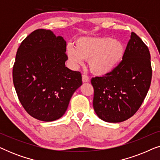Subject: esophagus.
<instances>
[{"instance_id": "obj_1", "label": "esophagus", "mask_w": 160, "mask_h": 160, "mask_svg": "<svg viewBox=\"0 0 160 160\" xmlns=\"http://www.w3.org/2000/svg\"><path fill=\"white\" fill-rule=\"evenodd\" d=\"M82 82L85 83V82H89V76L87 75H83L82 76Z\"/></svg>"}]
</instances>
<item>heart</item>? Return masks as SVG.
<instances>
[{"mask_svg":"<svg viewBox=\"0 0 160 160\" xmlns=\"http://www.w3.org/2000/svg\"><path fill=\"white\" fill-rule=\"evenodd\" d=\"M66 54L74 65L89 61V69L97 76L112 73L124 60L125 47L122 41L111 37H82L76 41L75 47L68 45Z\"/></svg>","mask_w":160,"mask_h":160,"instance_id":"heart-1","label":"heart"}]
</instances>
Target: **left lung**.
<instances>
[{"label": "left lung", "instance_id": "obj_1", "mask_svg": "<svg viewBox=\"0 0 160 160\" xmlns=\"http://www.w3.org/2000/svg\"><path fill=\"white\" fill-rule=\"evenodd\" d=\"M152 76L149 50L132 32L119 66L108 75L91 79L93 108L98 117L117 123L132 117L147 95Z\"/></svg>", "mask_w": 160, "mask_h": 160}]
</instances>
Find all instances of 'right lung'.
<instances>
[{"mask_svg": "<svg viewBox=\"0 0 160 160\" xmlns=\"http://www.w3.org/2000/svg\"><path fill=\"white\" fill-rule=\"evenodd\" d=\"M66 41L38 29L22 41L13 67V82L22 106L35 119L52 122L66 111L82 84V74L65 67Z\"/></svg>", "mask_w": 160, "mask_h": 160, "instance_id": "1", "label": "right lung"}]
</instances>
